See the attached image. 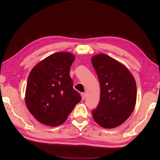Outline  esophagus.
Returning a JSON list of instances; mask_svg holds the SVG:
<instances>
[{"mask_svg":"<svg viewBox=\"0 0 160 160\" xmlns=\"http://www.w3.org/2000/svg\"><path fill=\"white\" fill-rule=\"evenodd\" d=\"M81 97H82V100L85 99V98H86V93H84V92H82Z\"/></svg>","mask_w":160,"mask_h":160,"instance_id":"1","label":"esophagus"}]
</instances>
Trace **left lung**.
<instances>
[{
    "label": "left lung",
    "instance_id": "8db88e82",
    "mask_svg": "<svg viewBox=\"0 0 160 160\" xmlns=\"http://www.w3.org/2000/svg\"><path fill=\"white\" fill-rule=\"evenodd\" d=\"M100 84V101L92 110L95 122L105 128L118 127L130 116L136 105V84L132 73L103 54L91 58Z\"/></svg>",
    "mask_w": 160,
    "mask_h": 160
}]
</instances>
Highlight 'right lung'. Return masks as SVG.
I'll return each mask as SVG.
<instances>
[{
    "instance_id": "1",
    "label": "right lung",
    "mask_w": 160,
    "mask_h": 160,
    "mask_svg": "<svg viewBox=\"0 0 160 160\" xmlns=\"http://www.w3.org/2000/svg\"><path fill=\"white\" fill-rule=\"evenodd\" d=\"M75 60L69 52H57L39 62L28 78L25 102L29 112L43 124L64 122L81 100L73 88L70 68Z\"/></svg>"
}]
</instances>
